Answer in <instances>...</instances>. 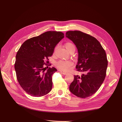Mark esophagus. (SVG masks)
<instances>
[{"label": "esophagus", "instance_id": "esophagus-1", "mask_svg": "<svg viewBox=\"0 0 122 122\" xmlns=\"http://www.w3.org/2000/svg\"><path fill=\"white\" fill-rule=\"evenodd\" d=\"M60 72H61L62 74H63V75H67V73H66V72H64V71H60Z\"/></svg>", "mask_w": 122, "mask_h": 122}]
</instances>
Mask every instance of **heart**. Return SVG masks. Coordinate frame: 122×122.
Wrapping results in <instances>:
<instances>
[{"label": "heart", "mask_w": 122, "mask_h": 122, "mask_svg": "<svg viewBox=\"0 0 122 122\" xmlns=\"http://www.w3.org/2000/svg\"><path fill=\"white\" fill-rule=\"evenodd\" d=\"M65 47L69 51L73 48L75 49V46L73 43L71 42H67L65 44ZM57 47H55L56 49ZM73 63L71 60H60L55 63V66L59 70L63 71H68L71 68Z\"/></svg>", "instance_id": "b5f03b06"}]
</instances>
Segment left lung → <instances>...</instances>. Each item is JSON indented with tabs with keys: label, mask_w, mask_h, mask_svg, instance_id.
<instances>
[{
	"label": "left lung",
	"mask_w": 122,
	"mask_h": 122,
	"mask_svg": "<svg viewBox=\"0 0 122 122\" xmlns=\"http://www.w3.org/2000/svg\"><path fill=\"white\" fill-rule=\"evenodd\" d=\"M66 36L77 47L76 70L82 73L81 76H74L70 91L80 98L91 97L98 90L105 78L108 66L105 51L95 37L82 31H68Z\"/></svg>",
	"instance_id": "1"
}]
</instances>
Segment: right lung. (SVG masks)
I'll list each match as a JSON object with an SVG mask.
<instances>
[{
	"label": "right lung",
	"instance_id": "add662e5",
	"mask_svg": "<svg viewBox=\"0 0 122 122\" xmlns=\"http://www.w3.org/2000/svg\"><path fill=\"white\" fill-rule=\"evenodd\" d=\"M64 37L61 31H48L25 41L18 50L14 64L16 77L29 95L41 97L51 91L52 76L57 70L49 67L46 71L45 66L51 65L47 64L48 57Z\"/></svg>",
	"mask_w": 122,
	"mask_h": 122
}]
</instances>
